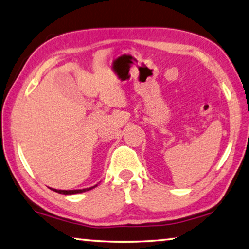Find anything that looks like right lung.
Wrapping results in <instances>:
<instances>
[{"label": "right lung", "instance_id": "add662e5", "mask_svg": "<svg viewBox=\"0 0 249 249\" xmlns=\"http://www.w3.org/2000/svg\"><path fill=\"white\" fill-rule=\"evenodd\" d=\"M96 187H97V184L94 185V187H90V188L78 189V190H57V189H53V188H50V189L51 190H53L54 192H58V194H61V195H75V194H81V192L91 190V189H94Z\"/></svg>", "mask_w": 249, "mask_h": 249}]
</instances>
